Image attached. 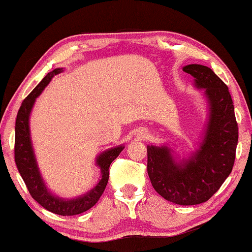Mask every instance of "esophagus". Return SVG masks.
I'll return each mask as SVG.
<instances>
[{
	"label": "esophagus",
	"instance_id": "34e87169",
	"mask_svg": "<svg viewBox=\"0 0 252 252\" xmlns=\"http://www.w3.org/2000/svg\"><path fill=\"white\" fill-rule=\"evenodd\" d=\"M136 136H138L139 139H142L143 136H144V133H143V132H141V131H139L138 133H136Z\"/></svg>",
	"mask_w": 252,
	"mask_h": 252
}]
</instances>
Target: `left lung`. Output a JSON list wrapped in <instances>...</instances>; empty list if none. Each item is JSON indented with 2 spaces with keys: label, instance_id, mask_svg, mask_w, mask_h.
<instances>
[{
  "label": "left lung",
  "instance_id": "1",
  "mask_svg": "<svg viewBox=\"0 0 252 252\" xmlns=\"http://www.w3.org/2000/svg\"><path fill=\"white\" fill-rule=\"evenodd\" d=\"M183 71L204 89L209 119L202 142L189 159L177 162L171 149L148 146V174L165 200L181 206L208 201L232 171L238 143V123L228 87L210 67L189 64Z\"/></svg>",
  "mask_w": 252,
  "mask_h": 252
}]
</instances>
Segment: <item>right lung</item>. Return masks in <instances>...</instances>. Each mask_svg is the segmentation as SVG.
I'll return each instance as SVG.
<instances>
[{"mask_svg": "<svg viewBox=\"0 0 252 252\" xmlns=\"http://www.w3.org/2000/svg\"><path fill=\"white\" fill-rule=\"evenodd\" d=\"M63 69H55L46 74L43 80L36 85L35 89L23 100L21 104L18 117L15 121V144L14 159L16 167L27 186L32 198L39 202L46 210L60 216H75L89 210L97 202L103 193L109 180V168L112 161L120 155L125 149L123 146L109 149L97 157L96 164L101 169V180L99 183L81 197L75 199H62L51 193L45 187L43 179L37 168L35 156L32 148L31 136H30L29 119L35 99L39 96L44 88L49 84L54 75L61 73Z\"/></svg>", "mask_w": 252, "mask_h": 252, "instance_id": "1", "label": "right lung"}]
</instances>
